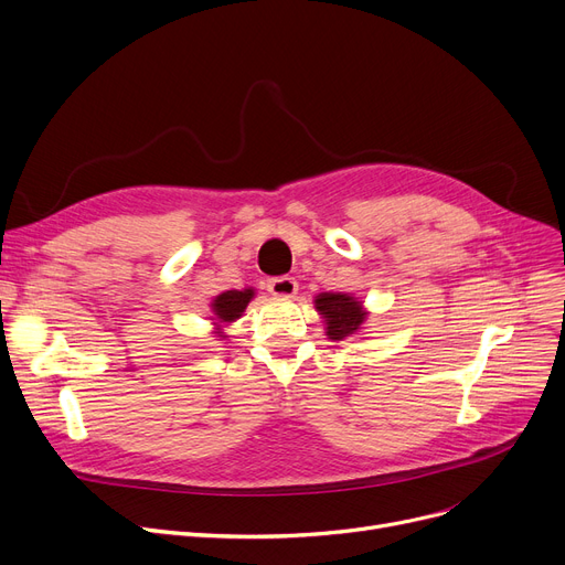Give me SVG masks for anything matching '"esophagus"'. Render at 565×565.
I'll list each match as a JSON object with an SVG mask.
<instances>
[{"label":"esophagus","mask_w":565,"mask_h":565,"mask_svg":"<svg viewBox=\"0 0 565 565\" xmlns=\"http://www.w3.org/2000/svg\"><path fill=\"white\" fill-rule=\"evenodd\" d=\"M267 290H270L275 298H292V295L298 292V281L292 277H275L267 281Z\"/></svg>","instance_id":"esophagus-1"}]
</instances>
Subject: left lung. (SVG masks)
Wrapping results in <instances>:
<instances>
[{"label":"left lung","mask_w":565,"mask_h":565,"mask_svg":"<svg viewBox=\"0 0 565 565\" xmlns=\"http://www.w3.org/2000/svg\"><path fill=\"white\" fill-rule=\"evenodd\" d=\"M313 307L324 322V334L332 341H343L360 334L366 324L369 311L352 292H320Z\"/></svg>","instance_id":"1"}]
</instances>
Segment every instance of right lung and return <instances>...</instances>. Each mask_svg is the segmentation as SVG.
<instances>
[{
	"instance_id": "1",
	"label": "right lung",
	"mask_w": 565,
	"mask_h": 565,
	"mask_svg": "<svg viewBox=\"0 0 565 565\" xmlns=\"http://www.w3.org/2000/svg\"><path fill=\"white\" fill-rule=\"evenodd\" d=\"M254 295L256 290L247 286L243 290H226L211 302V318L207 320H213V334L220 337V341L226 339V332H224L226 324L235 322L245 313L247 305L254 300Z\"/></svg>"
}]
</instances>
